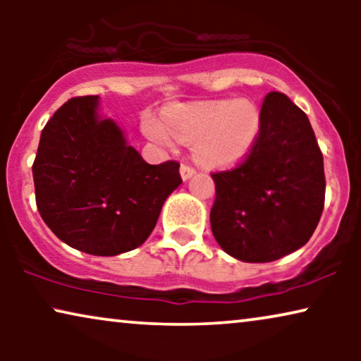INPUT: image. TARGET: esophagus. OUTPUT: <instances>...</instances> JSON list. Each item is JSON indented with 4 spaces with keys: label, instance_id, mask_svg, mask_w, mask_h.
Returning <instances> with one entry per match:
<instances>
[{
    "label": "esophagus",
    "instance_id": "34e87169",
    "mask_svg": "<svg viewBox=\"0 0 361 361\" xmlns=\"http://www.w3.org/2000/svg\"><path fill=\"white\" fill-rule=\"evenodd\" d=\"M195 174V169L194 167H190V166H187V164H182L180 166V177L184 180H189L192 176Z\"/></svg>",
    "mask_w": 361,
    "mask_h": 361
}]
</instances>
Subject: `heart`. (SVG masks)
<instances>
[{"label": "heart", "instance_id": "obj_1", "mask_svg": "<svg viewBox=\"0 0 361 361\" xmlns=\"http://www.w3.org/2000/svg\"><path fill=\"white\" fill-rule=\"evenodd\" d=\"M261 113L251 100H216L169 110L164 120L147 115L142 131L166 149L174 141L194 145V157L207 167L238 164L253 149L261 133Z\"/></svg>", "mask_w": 361, "mask_h": 361}]
</instances>
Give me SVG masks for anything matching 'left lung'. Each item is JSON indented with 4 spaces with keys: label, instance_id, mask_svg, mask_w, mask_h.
I'll use <instances>...</instances> for the list:
<instances>
[{
    "label": "left lung",
    "instance_id": "obj_1",
    "mask_svg": "<svg viewBox=\"0 0 361 361\" xmlns=\"http://www.w3.org/2000/svg\"><path fill=\"white\" fill-rule=\"evenodd\" d=\"M261 121L245 162L212 174V233L225 253L245 263H269L304 246L325 199L324 157L307 115L284 93L271 92Z\"/></svg>",
    "mask_w": 361,
    "mask_h": 361
}]
</instances>
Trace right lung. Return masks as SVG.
<instances>
[{
  "mask_svg": "<svg viewBox=\"0 0 361 361\" xmlns=\"http://www.w3.org/2000/svg\"><path fill=\"white\" fill-rule=\"evenodd\" d=\"M98 111L97 95L63 103L41 133L32 177L39 214L59 240L116 256L145 243L182 179L179 162L147 164Z\"/></svg>",
  "mask_w": 361,
  "mask_h": 361,
  "instance_id": "obj_1",
  "label": "right lung"
}]
</instances>
